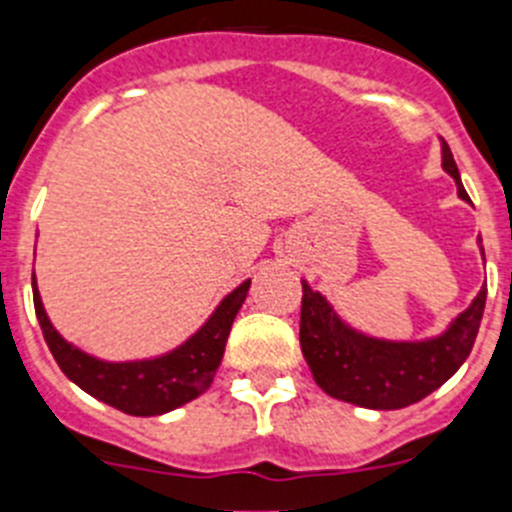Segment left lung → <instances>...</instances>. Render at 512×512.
<instances>
[{
	"mask_svg": "<svg viewBox=\"0 0 512 512\" xmlns=\"http://www.w3.org/2000/svg\"><path fill=\"white\" fill-rule=\"evenodd\" d=\"M441 166L456 182L461 200L469 202L449 143L443 138ZM485 300L487 289H479L472 305L456 315L441 336L425 341H384L343 323L330 302L302 282V356L320 390L336 400L369 410L408 408L438 390L467 361L482 323Z\"/></svg>",
	"mask_w": 512,
	"mask_h": 512,
	"instance_id": "1",
	"label": "left lung"
}]
</instances>
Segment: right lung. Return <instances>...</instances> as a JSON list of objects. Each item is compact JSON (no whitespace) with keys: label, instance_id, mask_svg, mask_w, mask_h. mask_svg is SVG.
Segmentation results:
<instances>
[{"label":"right lung","instance_id":"right-lung-1","mask_svg":"<svg viewBox=\"0 0 512 512\" xmlns=\"http://www.w3.org/2000/svg\"><path fill=\"white\" fill-rule=\"evenodd\" d=\"M248 287H251V279L223 297L205 325L182 346L156 359L140 361H102L66 341L48 320L35 277L33 302L45 343L51 348L56 364L61 366V372L71 382L122 413L151 418V415H164L169 410L182 408L210 387L217 366L223 361L230 325L246 302Z\"/></svg>","mask_w":512,"mask_h":512}]
</instances>
